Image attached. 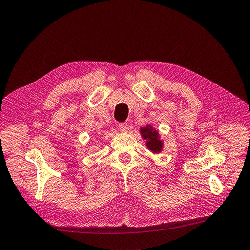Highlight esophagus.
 Here are the masks:
<instances>
[{
    "label": "esophagus",
    "instance_id": "34e87169",
    "mask_svg": "<svg viewBox=\"0 0 250 250\" xmlns=\"http://www.w3.org/2000/svg\"><path fill=\"white\" fill-rule=\"evenodd\" d=\"M118 127H119V130H120L121 132H127V131H129V125H127L126 123L119 124Z\"/></svg>",
    "mask_w": 250,
    "mask_h": 250
}]
</instances>
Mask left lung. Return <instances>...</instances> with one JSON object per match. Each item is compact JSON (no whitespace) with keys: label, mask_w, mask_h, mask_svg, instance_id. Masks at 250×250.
I'll list each match as a JSON object with an SVG mask.
<instances>
[{"label":"left lung","mask_w":250,"mask_h":250,"mask_svg":"<svg viewBox=\"0 0 250 250\" xmlns=\"http://www.w3.org/2000/svg\"><path fill=\"white\" fill-rule=\"evenodd\" d=\"M140 135L146 140V146L153 154H159L164 149V142L161 135L152 125H146L139 129Z\"/></svg>","instance_id":"8db88e82"}]
</instances>
